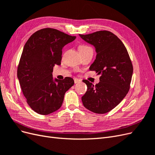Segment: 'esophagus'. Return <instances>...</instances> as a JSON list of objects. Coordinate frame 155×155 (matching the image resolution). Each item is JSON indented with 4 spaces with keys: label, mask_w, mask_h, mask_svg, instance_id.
I'll return each instance as SVG.
<instances>
[{
    "label": "esophagus",
    "mask_w": 155,
    "mask_h": 155,
    "mask_svg": "<svg viewBox=\"0 0 155 155\" xmlns=\"http://www.w3.org/2000/svg\"><path fill=\"white\" fill-rule=\"evenodd\" d=\"M74 83H79V82L81 81V79H79L78 78H74Z\"/></svg>",
    "instance_id": "1"
}]
</instances>
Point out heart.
<instances>
[{"instance_id": "heart-1", "label": "heart", "mask_w": 155, "mask_h": 155, "mask_svg": "<svg viewBox=\"0 0 155 155\" xmlns=\"http://www.w3.org/2000/svg\"><path fill=\"white\" fill-rule=\"evenodd\" d=\"M90 48H91L89 47V46H86V45H81V46L79 47V51L85 50H87V49H90Z\"/></svg>"}]
</instances>
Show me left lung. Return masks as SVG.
<instances>
[{"mask_svg": "<svg viewBox=\"0 0 155 155\" xmlns=\"http://www.w3.org/2000/svg\"><path fill=\"white\" fill-rule=\"evenodd\" d=\"M79 36L95 47L96 58L89 69L101 75L100 82L95 85L83 80L87 86L81 97L83 104L95 113H107L118 105L129 91L133 72L132 62L124 43L109 31Z\"/></svg>", "mask_w": 155, "mask_h": 155, "instance_id": "1", "label": "left lung"}]
</instances>
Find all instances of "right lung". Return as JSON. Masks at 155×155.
<instances>
[{
  "label": "right lung",
  "mask_w": 155,
  "mask_h": 155,
  "mask_svg": "<svg viewBox=\"0 0 155 155\" xmlns=\"http://www.w3.org/2000/svg\"><path fill=\"white\" fill-rule=\"evenodd\" d=\"M76 36L46 28L33 34L23 48L17 78L27 104L37 113L47 115L61 107L64 94L74 84L72 78L54 79L53 68L60 65L64 46Z\"/></svg>",
  "instance_id": "1"
}]
</instances>
